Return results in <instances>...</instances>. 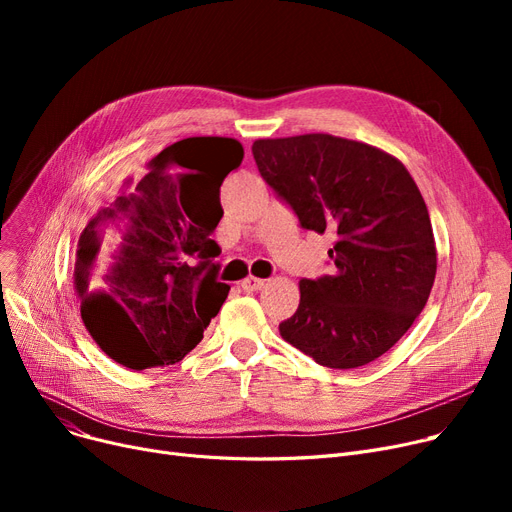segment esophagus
<instances>
[{
	"mask_svg": "<svg viewBox=\"0 0 512 512\" xmlns=\"http://www.w3.org/2000/svg\"><path fill=\"white\" fill-rule=\"evenodd\" d=\"M240 286H242V290H245V292H255V290H261L265 286V280L249 276V278H245V280L240 282Z\"/></svg>",
	"mask_w": 512,
	"mask_h": 512,
	"instance_id": "34e87169",
	"label": "esophagus"
}]
</instances>
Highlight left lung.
Here are the masks:
<instances>
[{"mask_svg": "<svg viewBox=\"0 0 512 512\" xmlns=\"http://www.w3.org/2000/svg\"><path fill=\"white\" fill-rule=\"evenodd\" d=\"M261 178L313 232H332V276L301 280L286 342L332 369L382 357L423 311L436 278L432 222L400 161L332 134L253 143Z\"/></svg>", "mask_w": 512, "mask_h": 512, "instance_id": "1", "label": "left lung"}]
</instances>
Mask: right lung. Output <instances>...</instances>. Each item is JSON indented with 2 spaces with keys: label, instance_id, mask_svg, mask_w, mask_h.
Listing matches in <instances>:
<instances>
[{
  "label": "right lung",
  "instance_id": "add662e5",
  "mask_svg": "<svg viewBox=\"0 0 512 512\" xmlns=\"http://www.w3.org/2000/svg\"><path fill=\"white\" fill-rule=\"evenodd\" d=\"M242 145L193 137L157 153L80 234L74 288L101 351L128 369L174 365L201 342L230 286L218 282L220 186Z\"/></svg>",
  "mask_w": 512,
  "mask_h": 512
}]
</instances>
